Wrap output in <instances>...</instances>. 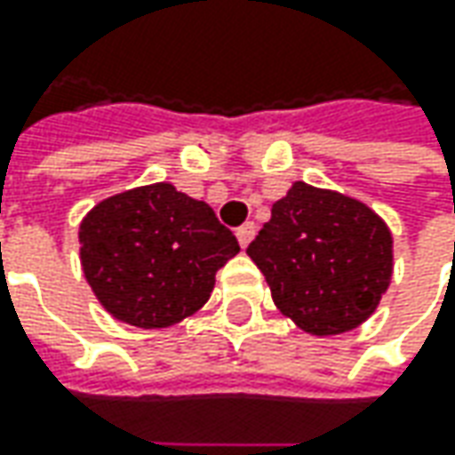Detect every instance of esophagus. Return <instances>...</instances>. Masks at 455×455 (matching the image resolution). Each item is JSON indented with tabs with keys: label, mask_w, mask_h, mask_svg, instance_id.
Instances as JSON below:
<instances>
[{
	"label": "esophagus",
	"mask_w": 455,
	"mask_h": 455,
	"mask_svg": "<svg viewBox=\"0 0 455 455\" xmlns=\"http://www.w3.org/2000/svg\"><path fill=\"white\" fill-rule=\"evenodd\" d=\"M237 243H240V248H248V243L255 237V225L253 222H245V225H240L235 230Z\"/></svg>",
	"instance_id": "obj_1"
}]
</instances>
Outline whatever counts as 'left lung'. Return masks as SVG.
Returning a JSON list of instances; mask_svg holds the SVG:
<instances>
[{"mask_svg": "<svg viewBox=\"0 0 455 455\" xmlns=\"http://www.w3.org/2000/svg\"><path fill=\"white\" fill-rule=\"evenodd\" d=\"M273 304L311 337L357 329L393 278V233L364 202L293 182L248 245Z\"/></svg>", "mask_w": 455, "mask_h": 455, "instance_id": "8db88e82", "label": "left lung"}]
</instances>
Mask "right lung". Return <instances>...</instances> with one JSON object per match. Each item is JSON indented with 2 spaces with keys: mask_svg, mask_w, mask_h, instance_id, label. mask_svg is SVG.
Here are the masks:
<instances>
[{
  "mask_svg": "<svg viewBox=\"0 0 455 455\" xmlns=\"http://www.w3.org/2000/svg\"><path fill=\"white\" fill-rule=\"evenodd\" d=\"M78 240L80 266L100 306L139 329H164L200 311L215 273L240 253L212 207L169 182L98 202Z\"/></svg>",
  "mask_w": 455,
  "mask_h": 455,
  "instance_id": "1",
  "label": "right lung"
}]
</instances>
